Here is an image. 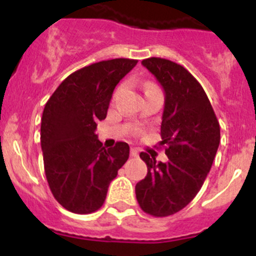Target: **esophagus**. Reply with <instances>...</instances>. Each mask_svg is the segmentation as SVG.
Returning <instances> with one entry per match:
<instances>
[{
    "mask_svg": "<svg viewBox=\"0 0 256 256\" xmlns=\"http://www.w3.org/2000/svg\"><path fill=\"white\" fill-rule=\"evenodd\" d=\"M138 154H140V152H138V150H137L136 148H131V156L137 158Z\"/></svg>",
    "mask_w": 256,
    "mask_h": 256,
    "instance_id": "esophagus-1",
    "label": "esophagus"
}]
</instances>
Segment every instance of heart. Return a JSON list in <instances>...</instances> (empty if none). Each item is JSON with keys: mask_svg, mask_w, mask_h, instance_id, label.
<instances>
[{"mask_svg": "<svg viewBox=\"0 0 256 256\" xmlns=\"http://www.w3.org/2000/svg\"><path fill=\"white\" fill-rule=\"evenodd\" d=\"M148 89H158V88L155 86L154 84H146V90H148Z\"/></svg>", "mask_w": 256, "mask_h": 256, "instance_id": "obj_1", "label": "heart"}]
</instances>
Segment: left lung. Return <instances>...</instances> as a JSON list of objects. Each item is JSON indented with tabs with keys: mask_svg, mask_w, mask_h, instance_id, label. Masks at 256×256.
<instances>
[{
	"mask_svg": "<svg viewBox=\"0 0 256 256\" xmlns=\"http://www.w3.org/2000/svg\"><path fill=\"white\" fill-rule=\"evenodd\" d=\"M142 64L165 90L160 146L168 161L156 162L154 155L140 152L148 173L136 184V198L143 212L162 218L198 195L218 150L220 126L204 88L182 64L161 58Z\"/></svg>",
	"mask_w": 256,
	"mask_h": 256,
	"instance_id": "left-lung-1",
	"label": "left lung"
}]
</instances>
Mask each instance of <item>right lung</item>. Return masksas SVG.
<instances>
[{"label": "right lung", "instance_id": "obj_1", "mask_svg": "<svg viewBox=\"0 0 256 256\" xmlns=\"http://www.w3.org/2000/svg\"><path fill=\"white\" fill-rule=\"evenodd\" d=\"M137 62L120 58L85 66L64 79L46 104L40 122L44 172L55 200L70 212L100 210L128 161V143L106 149L95 130L107 116L114 88Z\"/></svg>", "mask_w": 256, "mask_h": 256}]
</instances>
